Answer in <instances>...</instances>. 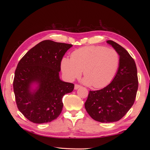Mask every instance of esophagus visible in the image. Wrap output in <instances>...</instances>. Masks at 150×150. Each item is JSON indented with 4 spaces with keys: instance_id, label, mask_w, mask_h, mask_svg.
<instances>
[{
    "instance_id": "34e87169",
    "label": "esophagus",
    "mask_w": 150,
    "mask_h": 150,
    "mask_svg": "<svg viewBox=\"0 0 150 150\" xmlns=\"http://www.w3.org/2000/svg\"><path fill=\"white\" fill-rule=\"evenodd\" d=\"M81 86H80V85H79V84H75V90H77V89H79V88H81Z\"/></svg>"
}]
</instances>
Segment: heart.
I'll return each mask as SVG.
<instances>
[{
	"instance_id": "1",
	"label": "heart",
	"mask_w": 150,
	"mask_h": 150,
	"mask_svg": "<svg viewBox=\"0 0 150 150\" xmlns=\"http://www.w3.org/2000/svg\"><path fill=\"white\" fill-rule=\"evenodd\" d=\"M119 62V53L113 48L85 46L73 52L70 59L63 58L61 69L69 81L79 77L83 71L84 84L101 88L113 81Z\"/></svg>"
}]
</instances>
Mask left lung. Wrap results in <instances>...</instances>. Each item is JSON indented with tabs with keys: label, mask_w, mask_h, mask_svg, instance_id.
Here are the masks:
<instances>
[{
	"label": "left lung",
	"mask_w": 150,
	"mask_h": 150,
	"mask_svg": "<svg viewBox=\"0 0 150 150\" xmlns=\"http://www.w3.org/2000/svg\"><path fill=\"white\" fill-rule=\"evenodd\" d=\"M119 55L115 77L107 86L90 91L84 104L90 116L98 122H113L125 115L134 103L138 90L137 69L129 53L113 40H107Z\"/></svg>",
	"instance_id": "8db88e82"
}]
</instances>
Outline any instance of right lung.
<instances>
[{
  "label": "right lung",
  "instance_id": "add662e5",
  "mask_svg": "<svg viewBox=\"0 0 150 150\" xmlns=\"http://www.w3.org/2000/svg\"><path fill=\"white\" fill-rule=\"evenodd\" d=\"M73 45L46 40L25 54L18 63L13 91L18 110L31 122H49L62 110V97L71 93L74 84L59 78L63 56ZM33 83L38 84L32 89Z\"/></svg>",
  "mask_w": 150,
  "mask_h": 150
}]
</instances>
